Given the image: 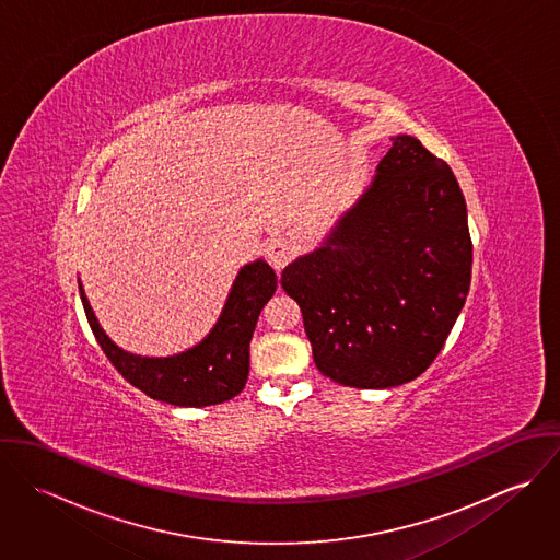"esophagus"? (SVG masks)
<instances>
[{
  "label": "esophagus",
  "mask_w": 560,
  "mask_h": 560,
  "mask_svg": "<svg viewBox=\"0 0 560 560\" xmlns=\"http://www.w3.org/2000/svg\"><path fill=\"white\" fill-rule=\"evenodd\" d=\"M295 254V247L289 241L276 240L267 245V258L276 271H282Z\"/></svg>",
  "instance_id": "1"
}]
</instances>
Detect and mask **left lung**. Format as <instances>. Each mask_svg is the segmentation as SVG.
<instances>
[{"label":"left lung","instance_id":"1","mask_svg":"<svg viewBox=\"0 0 560 560\" xmlns=\"http://www.w3.org/2000/svg\"><path fill=\"white\" fill-rule=\"evenodd\" d=\"M373 180L317 249L282 271L315 364L336 384L384 390L442 351L472 278L468 209L446 161L395 136Z\"/></svg>","mask_w":560,"mask_h":560}]
</instances>
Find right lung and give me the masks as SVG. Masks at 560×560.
I'll return each instance as SVG.
<instances>
[{
  "label": "right lung",
  "mask_w": 560,
  "mask_h": 560,
  "mask_svg": "<svg viewBox=\"0 0 560 560\" xmlns=\"http://www.w3.org/2000/svg\"><path fill=\"white\" fill-rule=\"evenodd\" d=\"M278 289L276 271L262 260L243 265L220 319L191 349L165 358L120 349L101 327L80 282L88 323L116 371L151 399L178 407H207L237 397L249 373V340L265 304Z\"/></svg>",
  "instance_id": "right-lung-1"
}]
</instances>
